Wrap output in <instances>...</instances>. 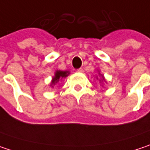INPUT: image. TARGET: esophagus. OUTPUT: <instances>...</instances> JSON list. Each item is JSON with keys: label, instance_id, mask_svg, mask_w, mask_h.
I'll list each match as a JSON object with an SVG mask.
<instances>
[{"label": "esophagus", "instance_id": "esophagus-1", "mask_svg": "<svg viewBox=\"0 0 150 150\" xmlns=\"http://www.w3.org/2000/svg\"><path fill=\"white\" fill-rule=\"evenodd\" d=\"M77 71H78V72H83V68H79V69L77 70Z\"/></svg>", "mask_w": 150, "mask_h": 150}]
</instances>
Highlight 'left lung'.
<instances>
[{"instance_id":"8db88e82","label":"left lung","mask_w":150,"mask_h":150,"mask_svg":"<svg viewBox=\"0 0 150 150\" xmlns=\"http://www.w3.org/2000/svg\"><path fill=\"white\" fill-rule=\"evenodd\" d=\"M98 75H99V77H101V79H100L99 81H100V83H102V86H103V82H105V83H106L107 81H106V79H105L104 76H103L102 73L100 72V71H99V70H98ZM96 79H98V77H96Z\"/></svg>"}]
</instances>
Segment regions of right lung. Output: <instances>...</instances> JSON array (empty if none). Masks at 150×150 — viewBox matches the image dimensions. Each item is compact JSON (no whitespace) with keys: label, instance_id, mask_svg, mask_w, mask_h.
I'll list each match as a JSON object with an SVG mask.
<instances>
[{"label":"right lung","instance_id":"1","mask_svg":"<svg viewBox=\"0 0 150 150\" xmlns=\"http://www.w3.org/2000/svg\"><path fill=\"white\" fill-rule=\"evenodd\" d=\"M70 74L69 71H60V70H56L54 72V77L52 78V80L50 83V87L54 88L58 83L59 80L66 79L68 75Z\"/></svg>","mask_w":150,"mask_h":150}]
</instances>
